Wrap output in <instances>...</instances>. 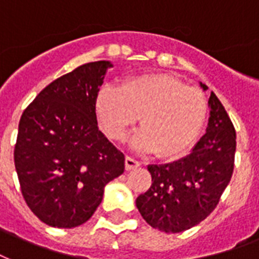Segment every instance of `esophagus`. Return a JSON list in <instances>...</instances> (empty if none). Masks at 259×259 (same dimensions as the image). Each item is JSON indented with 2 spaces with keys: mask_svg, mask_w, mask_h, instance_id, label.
I'll return each mask as SVG.
<instances>
[{
  "mask_svg": "<svg viewBox=\"0 0 259 259\" xmlns=\"http://www.w3.org/2000/svg\"><path fill=\"white\" fill-rule=\"evenodd\" d=\"M141 165H142L141 161L132 158V157H125V169H127V170H132V169L139 168Z\"/></svg>",
  "mask_w": 259,
  "mask_h": 259,
  "instance_id": "34e87169",
  "label": "esophagus"
}]
</instances>
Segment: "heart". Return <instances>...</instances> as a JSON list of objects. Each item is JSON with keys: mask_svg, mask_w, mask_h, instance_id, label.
<instances>
[{"mask_svg": "<svg viewBox=\"0 0 259 259\" xmlns=\"http://www.w3.org/2000/svg\"><path fill=\"white\" fill-rule=\"evenodd\" d=\"M97 114L105 132L117 141L142 116L143 128L132 146L174 158L195 142L205 121L206 101L201 90L170 75H142L120 89H102Z\"/></svg>", "mask_w": 259, "mask_h": 259, "instance_id": "1", "label": "heart"}]
</instances>
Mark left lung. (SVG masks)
<instances>
[{"instance_id":"obj_1","label":"left lung","mask_w":259,"mask_h":259,"mask_svg":"<svg viewBox=\"0 0 259 259\" xmlns=\"http://www.w3.org/2000/svg\"><path fill=\"white\" fill-rule=\"evenodd\" d=\"M209 106L206 134L187 157L147 166L153 183L137 198V207L153 228L178 233L199 224L214 210L232 178L236 132L213 91Z\"/></svg>"}]
</instances>
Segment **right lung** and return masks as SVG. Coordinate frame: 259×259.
<instances>
[{
	"label": "right lung",
	"instance_id": "right-lung-1",
	"mask_svg": "<svg viewBox=\"0 0 259 259\" xmlns=\"http://www.w3.org/2000/svg\"><path fill=\"white\" fill-rule=\"evenodd\" d=\"M109 61L83 64L46 85L23 112L15 166L24 201L57 228L84 224L104 188L124 172V154L98 130L95 104Z\"/></svg>",
	"mask_w": 259,
	"mask_h": 259
}]
</instances>
